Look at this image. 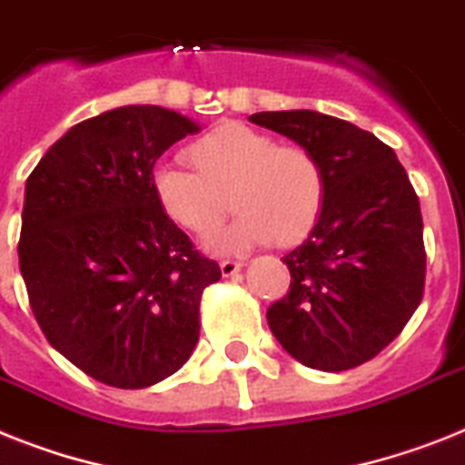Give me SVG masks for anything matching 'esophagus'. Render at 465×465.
I'll return each mask as SVG.
<instances>
[{"label":"esophagus","mask_w":465,"mask_h":465,"mask_svg":"<svg viewBox=\"0 0 465 465\" xmlns=\"http://www.w3.org/2000/svg\"><path fill=\"white\" fill-rule=\"evenodd\" d=\"M241 262H233V260H224V262H222L220 265V270H222V277H236V274H239L241 272Z\"/></svg>","instance_id":"esophagus-1"}]
</instances>
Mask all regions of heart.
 Here are the masks:
<instances>
[{
	"instance_id": "obj_1",
	"label": "heart",
	"mask_w": 465,
	"mask_h": 465,
	"mask_svg": "<svg viewBox=\"0 0 465 465\" xmlns=\"http://www.w3.org/2000/svg\"><path fill=\"white\" fill-rule=\"evenodd\" d=\"M188 169L162 160L153 167V191L164 213L191 232H210L224 214L220 191L233 188L239 217L207 233L203 245L214 255H243L270 243L303 239L322 205V172L305 147L274 145L267 134L245 124H226L191 145Z\"/></svg>"
}]
</instances>
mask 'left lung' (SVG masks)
Wrapping results in <instances>:
<instances>
[{
  "instance_id": "left-lung-1",
  "label": "left lung",
  "mask_w": 465,
  "mask_h": 465,
  "mask_svg": "<svg viewBox=\"0 0 465 465\" xmlns=\"http://www.w3.org/2000/svg\"><path fill=\"white\" fill-rule=\"evenodd\" d=\"M248 122L286 135L318 160L322 207L284 255L292 286L267 324L298 363L356 368L399 337L425 286L420 203L394 150L312 109L258 112Z\"/></svg>"
}]
</instances>
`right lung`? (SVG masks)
Here are the masks:
<instances>
[{
    "label": "right lung",
    "instance_id": "add662e5",
    "mask_svg": "<svg viewBox=\"0 0 465 465\" xmlns=\"http://www.w3.org/2000/svg\"><path fill=\"white\" fill-rule=\"evenodd\" d=\"M200 124L126 104L71 126L25 181L18 265L47 341L119 390L167 380L198 343L222 277L153 191V167Z\"/></svg>",
    "mask_w": 465,
    "mask_h": 465
}]
</instances>
